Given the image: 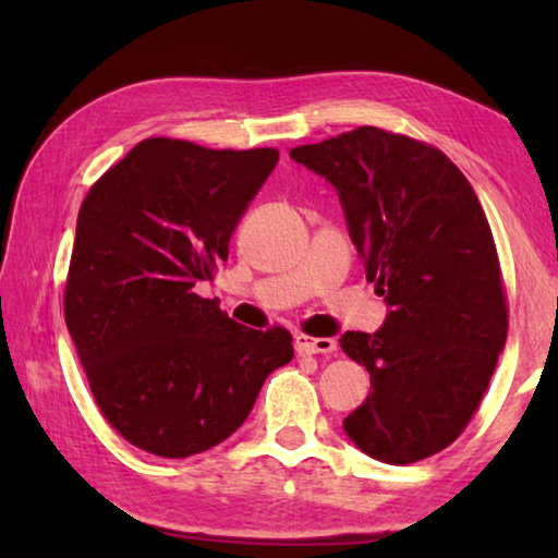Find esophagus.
<instances>
[{
  "label": "esophagus",
  "mask_w": 558,
  "mask_h": 558,
  "mask_svg": "<svg viewBox=\"0 0 558 558\" xmlns=\"http://www.w3.org/2000/svg\"><path fill=\"white\" fill-rule=\"evenodd\" d=\"M295 349L298 354H332L337 349V342L329 337H310V335H298L295 337Z\"/></svg>",
  "instance_id": "34e87169"
}]
</instances>
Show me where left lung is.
<instances>
[{
	"instance_id": "obj_1",
	"label": "left lung",
	"mask_w": 558,
	"mask_h": 558,
	"mask_svg": "<svg viewBox=\"0 0 558 558\" xmlns=\"http://www.w3.org/2000/svg\"><path fill=\"white\" fill-rule=\"evenodd\" d=\"M339 192L366 280L389 302L379 332L339 339L372 376L347 436L389 465L448 448L475 415L507 339L493 231L438 147L362 125L290 149Z\"/></svg>"
}]
</instances>
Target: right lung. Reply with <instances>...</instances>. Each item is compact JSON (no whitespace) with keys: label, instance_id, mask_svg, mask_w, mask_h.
<instances>
[{"label":"right lung","instance_id":"right-lung-1","mask_svg":"<svg viewBox=\"0 0 558 558\" xmlns=\"http://www.w3.org/2000/svg\"><path fill=\"white\" fill-rule=\"evenodd\" d=\"M276 162L272 147L147 137L81 204L65 325L100 413L140 450L189 458L219 446L292 359L288 329H248L194 292L229 258Z\"/></svg>","mask_w":558,"mask_h":558}]
</instances>
